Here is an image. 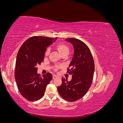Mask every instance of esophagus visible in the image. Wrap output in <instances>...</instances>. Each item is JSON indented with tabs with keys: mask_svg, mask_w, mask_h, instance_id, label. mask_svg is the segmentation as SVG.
Masks as SVG:
<instances>
[{
	"mask_svg": "<svg viewBox=\"0 0 123 123\" xmlns=\"http://www.w3.org/2000/svg\"><path fill=\"white\" fill-rule=\"evenodd\" d=\"M58 76H57L56 75H55V74H54V75H53V79H56V78H57Z\"/></svg>",
	"mask_w": 123,
	"mask_h": 123,
	"instance_id": "1",
	"label": "esophagus"
}]
</instances>
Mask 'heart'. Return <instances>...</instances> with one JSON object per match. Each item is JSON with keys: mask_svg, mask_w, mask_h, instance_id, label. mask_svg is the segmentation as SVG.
<instances>
[{"mask_svg": "<svg viewBox=\"0 0 123 123\" xmlns=\"http://www.w3.org/2000/svg\"><path fill=\"white\" fill-rule=\"evenodd\" d=\"M57 49L58 51L59 52V53L62 55L64 53H69V48L64 43H58L57 45ZM50 49L49 48H48L46 51L45 54L48 55ZM58 68V67H56V69H57Z\"/></svg>", "mask_w": 123, "mask_h": 123, "instance_id": "b5f03b06", "label": "heart"}]
</instances>
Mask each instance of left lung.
<instances>
[{"mask_svg":"<svg viewBox=\"0 0 123 123\" xmlns=\"http://www.w3.org/2000/svg\"><path fill=\"white\" fill-rule=\"evenodd\" d=\"M65 40L71 43L74 48L73 56L67 71L72 77L69 81L62 78V84L57 90L63 98L75 102L83 97L91 86L94 62L90 49L82 41L74 38Z\"/></svg>","mask_w":123,"mask_h":123,"instance_id":"1","label":"left lung"}]
</instances>
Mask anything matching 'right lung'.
Returning a JSON list of instances; mask_svg holds the SVG:
<instances>
[{
  "label": "right lung",
  "mask_w": 123,
  "mask_h": 123,
  "mask_svg": "<svg viewBox=\"0 0 123 123\" xmlns=\"http://www.w3.org/2000/svg\"><path fill=\"white\" fill-rule=\"evenodd\" d=\"M56 39L32 36L25 41L18 52L15 79L20 94L29 101L42 98L47 85L52 79V75L49 72L40 76L37 72V66L43 62L47 47Z\"/></svg>",
  "instance_id": "add662e5"
}]
</instances>
